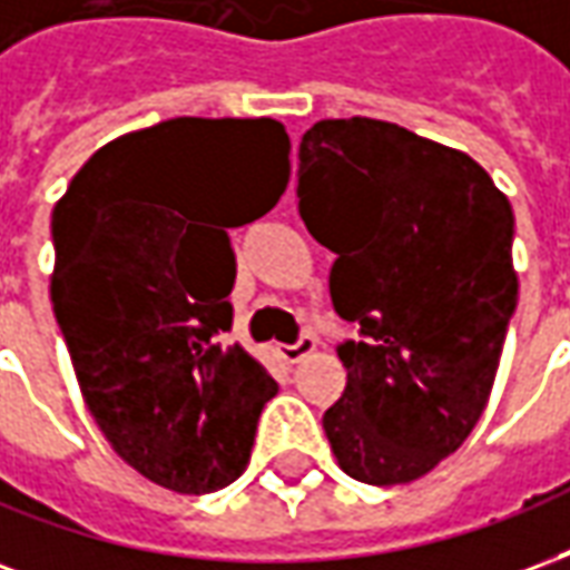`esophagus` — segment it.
<instances>
[{
  "instance_id": "obj_1",
  "label": "esophagus",
  "mask_w": 570,
  "mask_h": 570,
  "mask_svg": "<svg viewBox=\"0 0 570 570\" xmlns=\"http://www.w3.org/2000/svg\"><path fill=\"white\" fill-rule=\"evenodd\" d=\"M314 347H317L314 335H302L296 345H281V357H284L286 363H298V360H305L308 354H314Z\"/></svg>"
}]
</instances>
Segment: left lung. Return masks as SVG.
I'll use <instances>...</instances> for the list:
<instances>
[{
    "mask_svg": "<svg viewBox=\"0 0 570 570\" xmlns=\"http://www.w3.org/2000/svg\"><path fill=\"white\" fill-rule=\"evenodd\" d=\"M298 213L333 249L330 296L360 342L323 430L370 485L424 476L476 428L519 298L513 207L470 155L375 118L298 146Z\"/></svg>",
    "mask_w": 570,
    "mask_h": 570,
    "instance_id": "obj_1",
    "label": "left lung"
}]
</instances>
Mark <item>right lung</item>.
I'll return each instance as SVG.
<instances>
[{
  "label": "right lung",
  "mask_w": 570,
  "mask_h": 570,
  "mask_svg": "<svg viewBox=\"0 0 570 570\" xmlns=\"http://www.w3.org/2000/svg\"><path fill=\"white\" fill-rule=\"evenodd\" d=\"M289 183L274 118H170L106 142L51 213V302L81 396L121 461L161 489L207 494L249 461L277 384L232 326L228 232L194 235L207 203L226 228L272 210Z\"/></svg>",
  "instance_id": "obj_1"
}]
</instances>
